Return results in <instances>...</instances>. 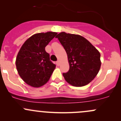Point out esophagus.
Masks as SVG:
<instances>
[{"mask_svg":"<svg viewBox=\"0 0 121 121\" xmlns=\"http://www.w3.org/2000/svg\"><path fill=\"white\" fill-rule=\"evenodd\" d=\"M56 65L57 66L60 65V61H56Z\"/></svg>","mask_w":121,"mask_h":121,"instance_id":"1","label":"esophagus"}]
</instances>
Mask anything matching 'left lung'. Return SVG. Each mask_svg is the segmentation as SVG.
<instances>
[{
	"label": "left lung",
	"mask_w": 121,
	"mask_h": 121,
	"mask_svg": "<svg viewBox=\"0 0 121 121\" xmlns=\"http://www.w3.org/2000/svg\"><path fill=\"white\" fill-rule=\"evenodd\" d=\"M56 37L65 50L69 64V71L63 74L65 80L75 87L89 84L100 70L99 52L80 35L61 32Z\"/></svg>",
	"instance_id": "left-lung-1"
}]
</instances>
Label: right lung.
<instances>
[{
  "label": "right lung",
  "instance_id": "obj_1",
  "mask_svg": "<svg viewBox=\"0 0 121 121\" xmlns=\"http://www.w3.org/2000/svg\"><path fill=\"white\" fill-rule=\"evenodd\" d=\"M57 33L48 31L34 34L22 46L16 58L17 71L26 84L33 87L45 84L56 68L45 47Z\"/></svg>",
  "mask_w": 121,
  "mask_h": 121
}]
</instances>
